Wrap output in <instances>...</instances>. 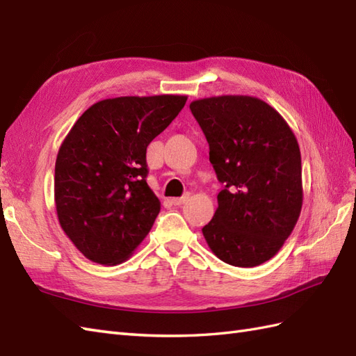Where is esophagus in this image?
<instances>
[{
  "label": "esophagus",
  "instance_id": "1",
  "mask_svg": "<svg viewBox=\"0 0 356 356\" xmlns=\"http://www.w3.org/2000/svg\"><path fill=\"white\" fill-rule=\"evenodd\" d=\"M188 199V193L187 195H184V196H181V197H172L170 199V202L173 204V205H177V207H179V205H183L186 201Z\"/></svg>",
  "mask_w": 356,
  "mask_h": 356
}]
</instances>
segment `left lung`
I'll return each instance as SVG.
<instances>
[{
  "mask_svg": "<svg viewBox=\"0 0 356 356\" xmlns=\"http://www.w3.org/2000/svg\"><path fill=\"white\" fill-rule=\"evenodd\" d=\"M225 186L202 234L211 252L236 267H255L280 252L303 202L298 138L263 99L222 95L190 102Z\"/></svg>",
  "mask_w": 356,
  "mask_h": 356,
  "instance_id": "1",
  "label": "left lung"
}]
</instances>
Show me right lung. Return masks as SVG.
Wrapping results in <instances>:
<instances>
[{
  "instance_id": "1",
  "label": "right lung",
  "mask_w": 356,
  "mask_h": 356,
  "mask_svg": "<svg viewBox=\"0 0 356 356\" xmlns=\"http://www.w3.org/2000/svg\"><path fill=\"white\" fill-rule=\"evenodd\" d=\"M186 101V95L98 101L60 145L54 177L58 223L90 261L124 263L148 236L161 204L146 183V148Z\"/></svg>"
}]
</instances>
